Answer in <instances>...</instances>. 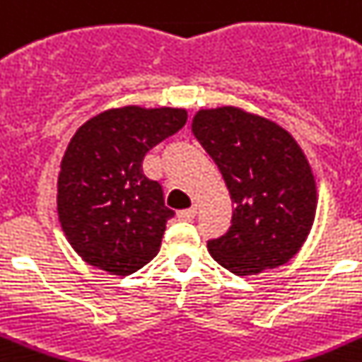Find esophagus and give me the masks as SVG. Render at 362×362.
Listing matches in <instances>:
<instances>
[{
	"mask_svg": "<svg viewBox=\"0 0 362 362\" xmlns=\"http://www.w3.org/2000/svg\"><path fill=\"white\" fill-rule=\"evenodd\" d=\"M178 217L186 218V221H191V218L197 217V208H195V206H193V208L182 209V211H178Z\"/></svg>",
	"mask_w": 362,
	"mask_h": 362,
	"instance_id": "obj_1",
	"label": "esophagus"
}]
</instances>
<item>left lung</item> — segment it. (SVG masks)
<instances>
[{"label": "left lung", "instance_id": "1", "mask_svg": "<svg viewBox=\"0 0 362 362\" xmlns=\"http://www.w3.org/2000/svg\"><path fill=\"white\" fill-rule=\"evenodd\" d=\"M193 134L215 160L233 202L232 226L209 254L238 276L284 265L315 221L317 187L302 148L281 127L224 106L200 110Z\"/></svg>", "mask_w": 362, "mask_h": 362}]
</instances>
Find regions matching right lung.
<instances>
[{"mask_svg":"<svg viewBox=\"0 0 362 362\" xmlns=\"http://www.w3.org/2000/svg\"><path fill=\"white\" fill-rule=\"evenodd\" d=\"M182 108L124 106L95 115L77 130L59 175V218L86 263L129 276L153 259L175 211L162 184L144 173L153 147L186 124Z\"/></svg>","mask_w":362,"mask_h":362,"instance_id":"obj_1","label":"right lung"}]
</instances>
